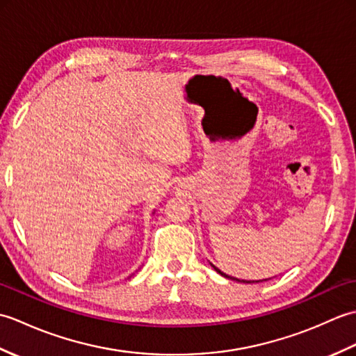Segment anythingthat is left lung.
<instances>
[{
    "label": "left lung",
    "instance_id": "obj_1",
    "mask_svg": "<svg viewBox=\"0 0 356 356\" xmlns=\"http://www.w3.org/2000/svg\"><path fill=\"white\" fill-rule=\"evenodd\" d=\"M213 268H214V269H216V270L218 272V274H220V275H223V277H226V278H231V280H237V278H232V277H229V275H226V274H223V272H222L220 269H217L216 266H213ZM237 282H240V280H237ZM245 283H246V282H245Z\"/></svg>",
    "mask_w": 356,
    "mask_h": 356
}]
</instances>
